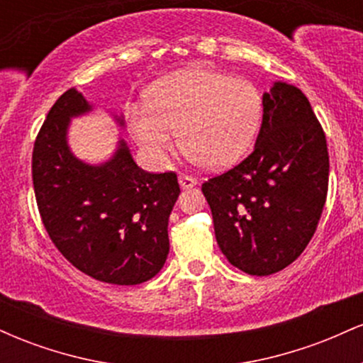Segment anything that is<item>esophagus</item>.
I'll use <instances>...</instances> for the list:
<instances>
[{"mask_svg": "<svg viewBox=\"0 0 363 363\" xmlns=\"http://www.w3.org/2000/svg\"><path fill=\"white\" fill-rule=\"evenodd\" d=\"M179 184H181L182 189H187V187H193L198 184V181H196L194 177L187 176V174H181V176H179Z\"/></svg>", "mask_w": 363, "mask_h": 363, "instance_id": "1", "label": "esophagus"}]
</instances>
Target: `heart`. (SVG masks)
Returning a JSON list of instances; mask_svg holds the SVG:
<instances>
[{
  "label": "heart",
  "mask_w": 363,
  "mask_h": 363,
  "mask_svg": "<svg viewBox=\"0 0 363 363\" xmlns=\"http://www.w3.org/2000/svg\"><path fill=\"white\" fill-rule=\"evenodd\" d=\"M150 104L128 107L129 129L157 160L182 147L198 164L222 169L251 147L261 121V94L245 78L213 69H189L155 83Z\"/></svg>",
  "instance_id": "1"
}]
</instances>
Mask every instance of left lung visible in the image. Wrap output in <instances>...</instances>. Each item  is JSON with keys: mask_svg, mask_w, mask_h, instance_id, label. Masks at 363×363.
Returning <instances> with one entry per match:
<instances>
[{"mask_svg": "<svg viewBox=\"0 0 363 363\" xmlns=\"http://www.w3.org/2000/svg\"><path fill=\"white\" fill-rule=\"evenodd\" d=\"M328 181L323 126L297 86L277 82L252 152L201 186L228 262L256 277L291 264L318 228Z\"/></svg>", "mask_w": 363, "mask_h": 363, "instance_id": "obj_1", "label": "left lung"}]
</instances>
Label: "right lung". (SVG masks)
Instances as JSON below:
<instances>
[{
	"instance_id": "1",
	"label": "right lung",
	"mask_w": 363,
	"mask_h": 363,
	"mask_svg": "<svg viewBox=\"0 0 363 363\" xmlns=\"http://www.w3.org/2000/svg\"><path fill=\"white\" fill-rule=\"evenodd\" d=\"M90 111L78 90L54 102L32 152V181L44 228L57 251L99 281L138 285L169 254L176 172H145L124 141L107 164L86 165L66 145L69 118Z\"/></svg>"
}]
</instances>
